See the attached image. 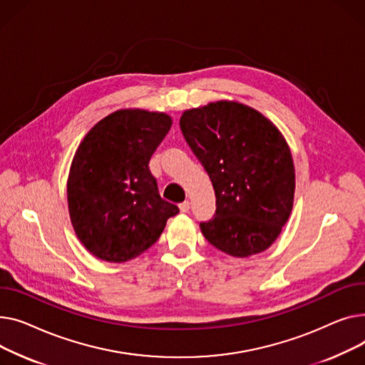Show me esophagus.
Instances as JSON below:
<instances>
[{
  "instance_id": "obj_1",
  "label": "esophagus",
  "mask_w": 365,
  "mask_h": 365,
  "mask_svg": "<svg viewBox=\"0 0 365 365\" xmlns=\"http://www.w3.org/2000/svg\"><path fill=\"white\" fill-rule=\"evenodd\" d=\"M180 210L182 212V213H185V212H188L190 210V202L188 200H185V202H182L181 205H180Z\"/></svg>"
}]
</instances>
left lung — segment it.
Listing matches in <instances>:
<instances>
[{
    "mask_svg": "<svg viewBox=\"0 0 365 365\" xmlns=\"http://www.w3.org/2000/svg\"><path fill=\"white\" fill-rule=\"evenodd\" d=\"M180 126L215 190V215L200 222L205 239L235 258L267 250L293 207L294 166L283 134L258 110L227 100L185 110Z\"/></svg>",
    "mask_w": 365,
    "mask_h": 365,
    "instance_id": "left-lung-1",
    "label": "left lung"
}]
</instances>
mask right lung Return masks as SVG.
I'll use <instances>...</instances> for the list:
<instances>
[{"instance_id": "add662e5", "label": "right lung", "mask_w": 365, "mask_h": 365, "mask_svg": "<svg viewBox=\"0 0 365 365\" xmlns=\"http://www.w3.org/2000/svg\"><path fill=\"white\" fill-rule=\"evenodd\" d=\"M173 119L160 112L122 109L83 137L68 178L73 230L90 253L126 262L155 245L178 206L163 200L148 162Z\"/></svg>"}]
</instances>
